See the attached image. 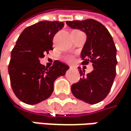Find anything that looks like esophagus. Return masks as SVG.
I'll return each instance as SVG.
<instances>
[{"label": "esophagus", "instance_id": "34e87169", "mask_svg": "<svg viewBox=\"0 0 131 131\" xmlns=\"http://www.w3.org/2000/svg\"><path fill=\"white\" fill-rule=\"evenodd\" d=\"M70 68H71V69H73V68H74V67H72V66H71V67H70Z\"/></svg>", "mask_w": 131, "mask_h": 131}]
</instances>
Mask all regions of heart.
I'll list each match as a JSON object with an SVG mask.
<instances>
[{
    "label": "heart",
    "instance_id": "heart-1",
    "mask_svg": "<svg viewBox=\"0 0 131 131\" xmlns=\"http://www.w3.org/2000/svg\"><path fill=\"white\" fill-rule=\"evenodd\" d=\"M66 60L70 62V63H71V62H73L74 60V58L72 56H68V57H66Z\"/></svg>",
    "mask_w": 131,
    "mask_h": 131
}]
</instances>
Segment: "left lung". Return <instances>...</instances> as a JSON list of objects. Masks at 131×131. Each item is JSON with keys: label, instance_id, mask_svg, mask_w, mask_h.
<instances>
[{"label": "left lung", "instance_id": "obj_1", "mask_svg": "<svg viewBox=\"0 0 131 131\" xmlns=\"http://www.w3.org/2000/svg\"><path fill=\"white\" fill-rule=\"evenodd\" d=\"M67 25L86 34L87 39L81 50L82 64L92 63L94 70L86 75L78 67L81 78L71 85L75 98L89 104H95L109 94L116 77V48L106 28L94 19L67 21Z\"/></svg>", "mask_w": 131, "mask_h": 131}]
</instances>
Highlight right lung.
Segmentation results:
<instances>
[{
    "instance_id": "add662e5",
    "label": "right lung",
    "mask_w": 131,
    "mask_h": 131,
    "mask_svg": "<svg viewBox=\"0 0 131 131\" xmlns=\"http://www.w3.org/2000/svg\"><path fill=\"white\" fill-rule=\"evenodd\" d=\"M63 27V23L57 21H42L27 27L12 51L8 65L11 85L17 98L26 104L35 105L48 99L55 80L69 69L58 60L50 68L39 62L53 50V36Z\"/></svg>"
}]
</instances>
